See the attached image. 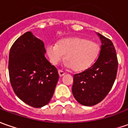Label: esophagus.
I'll return each mask as SVG.
<instances>
[{
    "label": "esophagus",
    "instance_id": "esophagus-1",
    "mask_svg": "<svg viewBox=\"0 0 128 128\" xmlns=\"http://www.w3.org/2000/svg\"><path fill=\"white\" fill-rule=\"evenodd\" d=\"M58 73H59V75H60V77H62L63 76H64L66 74V73L64 72L63 71H62V70H59V71H58Z\"/></svg>",
    "mask_w": 128,
    "mask_h": 128
}]
</instances>
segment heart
I'll return each instance as SVG.
<instances>
[{
    "label": "heart",
    "instance_id": "obj_1",
    "mask_svg": "<svg viewBox=\"0 0 128 128\" xmlns=\"http://www.w3.org/2000/svg\"><path fill=\"white\" fill-rule=\"evenodd\" d=\"M46 52L53 65L59 64L66 55L65 66L81 71L90 67L97 60L100 47L94 41L74 37L60 40L57 44H48Z\"/></svg>",
    "mask_w": 128,
    "mask_h": 128
}]
</instances>
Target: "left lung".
I'll return each instance as SVG.
<instances>
[{"label":"left lung","mask_w":128,"mask_h":128,"mask_svg":"<svg viewBox=\"0 0 128 128\" xmlns=\"http://www.w3.org/2000/svg\"><path fill=\"white\" fill-rule=\"evenodd\" d=\"M101 50L95 63L88 69L74 76L72 93L82 105L91 106L100 103L109 92L115 81L118 59L111 40L97 33Z\"/></svg>","instance_id":"8db88e82"}]
</instances>
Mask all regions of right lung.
Listing matches in <instances>:
<instances>
[{"instance_id": "obj_1", "label": "right lung", "mask_w": 128, "mask_h": 128, "mask_svg": "<svg viewBox=\"0 0 128 128\" xmlns=\"http://www.w3.org/2000/svg\"><path fill=\"white\" fill-rule=\"evenodd\" d=\"M44 43L31 31L16 39L9 54L10 80L17 97L34 108L49 103L59 80L56 67L45 57Z\"/></svg>"}]
</instances>
